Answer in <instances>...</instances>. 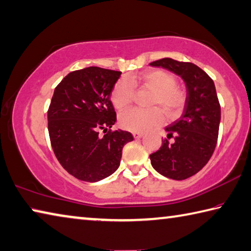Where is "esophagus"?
<instances>
[{"instance_id":"34e87169","label":"esophagus","mask_w":251,"mask_h":251,"mask_svg":"<svg viewBox=\"0 0 251 251\" xmlns=\"http://www.w3.org/2000/svg\"><path fill=\"white\" fill-rule=\"evenodd\" d=\"M133 136H134V138L139 139V138L143 137L144 134H141V133H133Z\"/></svg>"}]
</instances>
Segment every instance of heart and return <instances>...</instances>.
<instances>
[{
    "label": "heart",
    "instance_id": "1",
    "mask_svg": "<svg viewBox=\"0 0 251 251\" xmlns=\"http://www.w3.org/2000/svg\"><path fill=\"white\" fill-rule=\"evenodd\" d=\"M134 86L152 91L149 110L131 108L121 114L120 124L123 128L133 133L146 131L163 122V113L168 117H175L184 106V93L176 86V80L172 75L163 70H148L140 75H127L114 85L111 101L114 107L122 111L129 105L134 98ZM159 107L161 108H158Z\"/></svg>",
    "mask_w": 251,
    "mask_h": 251
}]
</instances>
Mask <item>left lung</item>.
Returning a JSON list of instances; mask_svg holds the SVG:
<instances>
[{"label":"left lung","mask_w":251,"mask_h":251,"mask_svg":"<svg viewBox=\"0 0 251 251\" xmlns=\"http://www.w3.org/2000/svg\"><path fill=\"white\" fill-rule=\"evenodd\" d=\"M180 75L186 88L184 110L179 120L167 126V139L150 154L151 166L161 176L185 180L206 165L216 147L221 106L215 84L206 72L191 62L163 58L149 63Z\"/></svg>","instance_id":"8db88e82"}]
</instances>
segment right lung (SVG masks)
Wrapping results in <instances>:
<instances>
[{"label":"right lung","instance_id":"right-lung-1","mask_svg":"<svg viewBox=\"0 0 251 251\" xmlns=\"http://www.w3.org/2000/svg\"><path fill=\"white\" fill-rule=\"evenodd\" d=\"M121 75L89 67L70 72L54 89L48 110L49 137L58 161L76 179L98 182L113 175L124 145L134 140L128 131H110L116 122L111 93ZM100 130L104 136L98 135Z\"/></svg>","mask_w":251,"mask_h":251}]
</instances>
